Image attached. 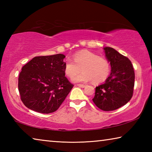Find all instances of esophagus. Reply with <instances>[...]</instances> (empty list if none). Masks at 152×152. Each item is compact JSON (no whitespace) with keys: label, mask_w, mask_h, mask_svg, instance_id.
Instances as JSON below:
<instances>
[{"label":"esophagus","mask_w":152,"mask_h":152,"mask_svg":"<svg viewBox=\"0 0 152 152\" xmlns=\"http://www.w3.org/2000/svg\"><path fill=\"white\" fill-rule=\"evenodd\" d=\"M77 86L81 87V88H84V87L86 86L85 84H77Z\"/></svg>","instance_id":"1"}]
</instances>
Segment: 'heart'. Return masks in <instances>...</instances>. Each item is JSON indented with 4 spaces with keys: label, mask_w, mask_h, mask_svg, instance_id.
I'll list each match as a JSON object with an SVG mask.
<instances>
[{
    "label": "heart",
    "mask_w": 152,
    "mask_h": 152,
    "mask_svg": "<svg viewBox=\"0 0 152 152\" xmlns=\"http://www.w3.org/2000/svg\"><path fill=\"white\" fill-rule=\"evenodd\" d=\"M82 70L83 72L73 78L74 82L91 81L99 84L106 80L110 73V64L107 59L88 50L75 53L73 60L67 59L64 72L69 78H73Z\"/></svg>",
    "instance_id": "1"
}]
</instances>
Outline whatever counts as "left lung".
Here are the masks:
<instances>
[{
    "label": "left lung",
    "instance_id": "left-lung-1",
    "mask_svg": "<svg viewBox=\"0 0 152 152\" xmlns=\"http://www.w3.org/2000/svg\"><path fill=\"white\" fill-rule=\"evenodd\" d=\"M104 50L111 73L104 84L96 87L92 101L100 109L110 111L127 104L132 98L135 72L128 58L112 48L106 47Z\"/></svg>",
    "mask_w": 152,
    "mask_h": 152
}]
</instances>
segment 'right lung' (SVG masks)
Masks as SVG:
<instances>
[{
  "instance_id": "1",
  "label": "right lung",
  "mask_w": 152,
  "mask_h": 152,
  "mask_svg": "<svg viewBox=\"0 0 152 152\" xmlns=\"http://www.w3.org/2000/svg\"><path fill=\"white\" fill-rule=\"evenodd\" d=\"M64 54L37 56L23 66L18 79L20 100L29 109L48 114L62 104L74 85L65 76Z\"/></svg>"
}]
</instances>
